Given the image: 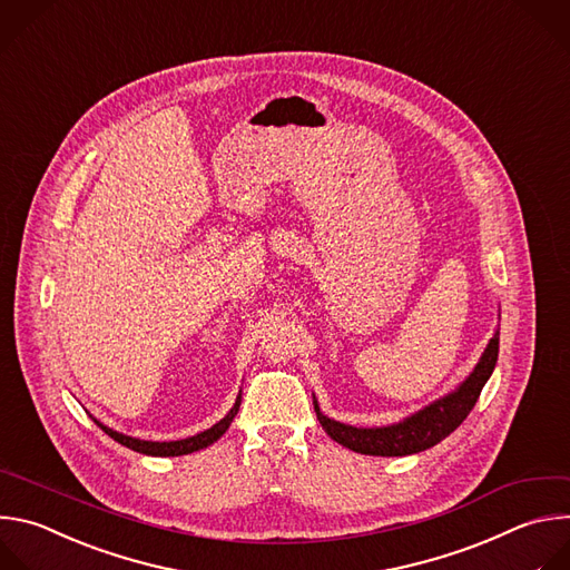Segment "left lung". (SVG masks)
Returning <instances> with one entry per match:
<instances>
[{"label":"left lung","mask_w":570,"mask_h":570,"mask_svg":"<svg viewBox=\"0 0 570 570\" xmlns=\"http://www.w3.org/2000/svg\"><path fill=\"white\" fill-rule=\"evenodd\" d=\"M499 357V332L490 338V344L476 364L474 373L446 397L429 404L426 409L417 411L415 415L406 417L404 422L377 429H357L351 424H341L336 420L325 417L316 402L314 411L318 422L323 424L325 433L353 451L368 453V456H409V453L424 451L440 440H444L451 431H456L463 420L474 409L485 382L490 380Z\"/></svg>","instance_id":"obj_1"}]
</instances>
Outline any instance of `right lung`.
I'll list each match as a JSON object with an SVG mask.
<instances>
[{"mask_svg":"<svg viewBox=\"0 0 570 570\" xmlns=\"http://www.w3.org/2000/svg\"><path fill=\"white\" fill-rule=\"evenodd\" d=\"M238 406H240V397L236 402V406L226 413L217 424H213L210 429L197 433V435H190V438H184V440H170V442H150V440H139V438H130V435H124L119 431H111L109 426L100 424L98 420H94L109 438H114L117 442H121L124 446L132 449V451H139V453H146V456H184V453H193V451H199L208 444H213L226 429H229V424L234 422L236 413H238Z\"/></svg>","mask_w":570,"mask_h":570,"instance_id":"obj_1","label":"right lung"}]
</instances>
